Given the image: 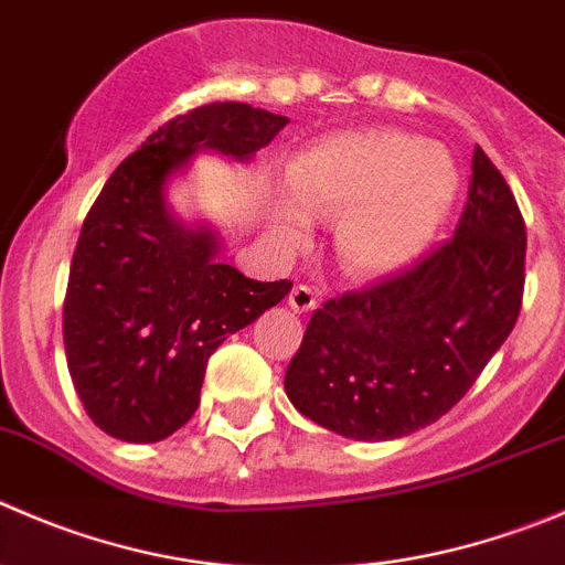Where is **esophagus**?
<instances>
[{
  "mask_svg": "<svg viewBox=\"0 0 565 565\" xmlns=\"http://www.w3.org/2000/svg\"><path fill=\"white\" fill-rule=\"evenodd\" d=\"M288 305H291V310H297V313H308V310H313L316 308L313 288L294 286V291L288 294Z\"/></svg>",
  "mask_w": 565,
  "mask_h": 565,
  "instance_id": "1",
  "label": "esophagus"
}]
</instances>
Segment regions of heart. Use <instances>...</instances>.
Returning <instances> with one entry per match:
<instances>
[{
    "mask_svg": "<svg viewBox=\"0 0 565 565\" xmlns=\"http://www.w3.org/2000/svg\"><path fill=\"white\" fill-rule=\"evenodd\" d=\"M458 188V166L438 143L394 130L332 136L288 163L291 202L274 207V233L299 246L310 233L308 216H338L343 266L358 277H383L424 255Z\"/></svg>",
    "mask_w": 565,
    "mask_h": 565,
    "instance_id": "1",
    "label": "heart"
}]
</instances>
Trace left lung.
I'll return each mask as SVG.
<instances>
[{"mask_svg":"<svg viewBox=\"0 0 565 565\" xmlns=\"http://www.w3.org/2000/svg\"><path fill=\"white\" fill-rule=\"evenodd\" d=\"M524 255L519 205L477 147L455 238L316 310L286 372L288 399L354 440L402 438L438 422L513 330Z\"/></svg>","mask_w":565,"mask_h":565,"instance_id":"obj_1","label":"left lung"}]
</instances>
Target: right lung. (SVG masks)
Returning <instances> with one entry per match:
<instances>
[{
    "mask_svg": "<svg viewBox=\"0 0 565 565\" xmlns=\"http://www.w3.org/2000/svg\"><path fill=\"white\" fill-rule=\"evenodd\" d=\"M286 116L213 102L166 121L118 166L79 233L63 305L68 374L90 422L127 444L169 438L199 407L207 358L291 291L218 260L222 235L185 224L166 182L199 152L246 163Z\"/></svg>",
    "mask_w": 565,
    "mask_h": 565,
    "instance_id": "add662e5",
    "label": "right lung"
}]
</instances>
